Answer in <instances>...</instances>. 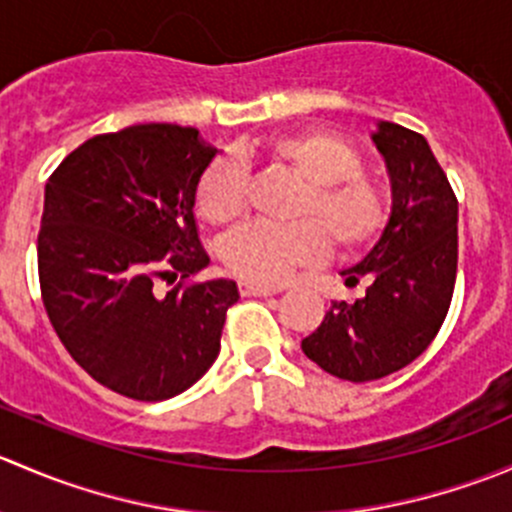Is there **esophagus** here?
Listing matches in <instances>:
<instances>
[{"mask_svg": "<svg viewBox=\"0 0 512 512\" xmlns=\"http://www.w3.org/2000/svg\"><path fill=\"white\" fill-rule=\"evenodd\" d=\"M240 292L242 297H270V294H275L277 289L267 285H255V282H242Z\"/></svg>", "mask_w": 512, "mask_h": 512, "instance_id": "esophagus-1", "label": "esophagus"}]
</instances>
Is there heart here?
Returning a JSON list of instances; mask_svg holds the SVG:
<instances>
[{
	"instance_id": "b5f03b06",
	"label": "heart",
	"mask_w": 512,
	"mask_h": 512,
	"mask_svg": "<svg viewBox=\"0 0 512 512\" xmlns=\"http://www.w3.org/2000/svg\"><path fill=\"white\" fill-rule=\"evenodd\" d=\"M260 153L287 168L304 185L292 208V225H247L223 245L225 265L255 285L285 282L297 267L334 250L352 255L369 247L386 225L381 190L361 173V156L329 131H297L262 143ZM245 165L235 156L215 158L195 188V208L210 225H230L245 210Z\"/></svg>"
}]
</instances>
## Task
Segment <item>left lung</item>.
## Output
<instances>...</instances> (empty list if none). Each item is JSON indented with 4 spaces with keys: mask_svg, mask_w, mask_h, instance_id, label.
<instances>
[{
    "mask_svg": "<svg viewBox=\"0 0 512 512\" xmlns=\"http://www.w3.org/2000/svg\"><path fill=\"white\" fill-rule=\"evenodd\" d=\"M391 178V213L344 285L366 282L354 304L332 302L302 352L344 381H374L426 352L446 319L458 267V200L421 133L391 121L371 133Z\"/></svg>",
    "mask_w": 512,
    "mask_h": 512,
    "instance_id": "8db88e82",
    "label": "left lung"
}]
</instances>
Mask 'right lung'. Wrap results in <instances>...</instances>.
I'll use <instances>...</instances> for the list:
<instances>
[{"label":"right lung","instance_id":"right-lung-1","mask_svg":"<svg viewBox=\"0 0 512 512\" xmlns=\"http://www.w3.org/2000/svg\"><path fill=\"white\" fill-rule=\"evenodd\" d=\"M218 148L198 128L141 123L76 148L51 173L39 282L51 327L98 384L136 401L183 394L220 354L232 280L158 294L210 265L195 188Z\"/></svg>","mask_w":512,"mask_h":512}]
</instances>
